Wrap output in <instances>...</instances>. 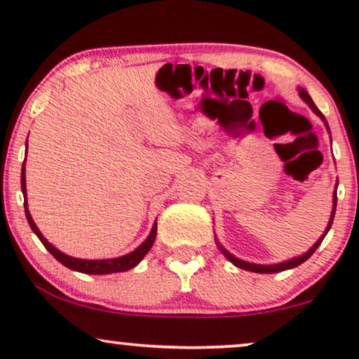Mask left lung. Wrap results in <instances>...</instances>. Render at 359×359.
Returning a JSON list of instances; mask_svg holds the SVG:
<instances>
[{
	"instance_id": "8db88e82",
	"label": "left lung",
	"mask_w": 359,
	"mask_h": 359,
	"mask_svg": "<svg viewBox=\"0 0 359 359\" xmlns=\"http://www.w3.org/2000/svg\"><path fill=\"white\" fill-rule=\"evenodd\" d=\"M299 96L302 97L304 101L307 102L309 106H311V109L316 112V114L320 117V119L325 122V126H327V129H328V124H327V121H325V117H323V114L320 111H318V107L313 104V101H312V97L309 96V93L306 91V90H302V88H299ZM328 132H330V129H328ZM337 186H338V183H337ZM335 209H337V189L333 191V210H332V215H330V220H328V225H327V229H325V232H323V235L320 238L317 240L316 242V245H313V247L309 250L307 253H304L302 257H296V258H292V259H287V262H283V263H278V264H255V263H248V262H243V259H238V258H235L232 253H229L227 250H225L222 245H220L217 240H215V242H217V247L220 248V252H222L224 255H225V258L229 259V262H232L235 266L237 268H242V269H247V271H253V273H266V274H269V273H279V271H286V269H291V268H296V266H299V264L301 263H304L306 262V259H309L313 255V252H316V250L318 248V245L322 243V240L325 238V235H327V232L328 230H330V227H332V222H333V217H335Z\"/></svg>"
}]
</instances>
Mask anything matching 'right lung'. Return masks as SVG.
Segmentation results:
<instances>
[{"mask_svg":"<svg viewBox=\"0 0 359 359\" xmlns=\"http://www.w3.org/2000/svg\"><path fill=\"white\" fill-rule=\"evenodd\" d=\"M26 161V160H24ZM21 189L24 194V209H26V217L27 222L31 225L32 232L37 235L39 240H41L43 247H46L48 252L53 255V258L57 262H60L63 266L73 269V271H80V273H86V274H111V273H121V271H129L134 266H137L142 262V258L149 253V250L151 248V245L155 242L156 237V222L151 227V232L149 237L145 238V242L137 247L134 252H130L129 255H124V257L119 258H111V259H81V258H73L68 257V255L62 253L60 250H57L53 245L47 242V238L41 233V230L37 229V225L34 224V220L31 217V212H29L27 208V199H26V166L22 165V171H21Z\"/></svg>","mask_w":359,"mask_h":359,"instance_id":"1","label":"right lung"}]
</instances>
